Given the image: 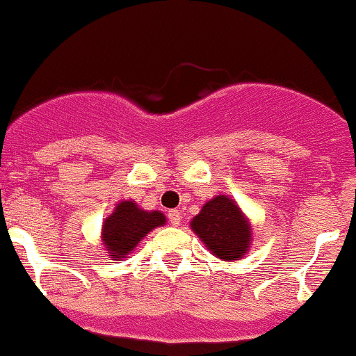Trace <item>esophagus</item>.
I'll use <instances>...</instances> for the list:
<instances>
[{
	"label": "esophagus",
	"mask_w": 356,
	"mask_h": 356,
	"mask_svg": "<svg viewBox=\"0 0 356 356\" xmlns=\"http://www.w3.org/2000/svg\"><path fill=\"white\" fill-rule=\"evenodd\" d=\"M168 218H170V223L173 227H178L181 223V211L179 210H170L168 211Z\"/></svg>",
	"instance_id": "1"
}]
</instances>
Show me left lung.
Segmentation results:
<instances>
[{"mask_svg": "<svg viewBox=\"0 0 356 356\" xmlns=\"http://www.w3.org/2000/svg\"><path fill=\"white\" fill-rule=\"evenodd\" d=\"M190 227L207 249L222 261H238L250 249V222L227 195L209 200Z\"/></svg>", "mask_w": 356, "mask_h": 356, "instance_id": "8db88e82", "label": "left lung"}]
</instances>
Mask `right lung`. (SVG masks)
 Wrapping results in <instances>:
<instances>
[{"label":"right lung","mask_w":356,"mask_h":356,"mask_svg":"<svg viewBox=\"0 0 356 356\" xmlns=\"http://www.w3.org/2000/svg\"><path fill=\"white\" fill-rule=\"evenodd\" d=\"M165 223L166 217L161 211L143 210L131 200H124L104 220L102 243L113 261H122L151 230Z\"/></svg>","instance_id":"add662e5"}]
</instances>
